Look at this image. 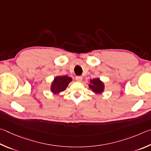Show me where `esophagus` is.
<instances>
[{"instance_id":"esophagus-1","label":"esophagus","mask_w":151,"mask_h":151,"mask_svg":"<svg viewBox=\"0 0 151 151\" xmlns=\"http://www.w3.org/2000/svg\"><path fill=\"white\" fill-rule=\"evenodd\" d=\"M76 80L78 81V82H81V81H82L83 80V78L81 77V76H77V77L76 78Z\"/></svg>"}]
</instances>
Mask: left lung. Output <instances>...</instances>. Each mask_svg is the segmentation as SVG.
Masks as SVG:
<instances>
[{"label":"left lung","instance_id":"8db88e82","mask_svg":"<svg viewBox=\"0 0 151 151\" xmlns=\"http://www.w3.org/2000/svg\"><path fill=\"white\" fill-rule=\"evenodd\" d=\"M90 84H89V88L96 94H101L104 91L105 83L100 80L99 78L90 80Z\"/></svg>","mask_w":151,"mask_h":151}]
</instances>
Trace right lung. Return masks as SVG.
I'll return each mask as SVG.
<instances>
[{
	"instance_id": "obj_1",
	"label": "right lung",
	"mask_w": 151,
	"mask_h": 151,
	"mask_svg": "<svg viewBox=\"0 0 151 151\" xmlns=\"http://www.w3.org/2000/svg\"><path fill=\"white\" fill-rule=\"evenodd\" d=\"M72 81V78L68 76H58L54 78L50 86V91L54 95L59 94L65 91L69 83Z\"/></svg>"
}]
</instances>
